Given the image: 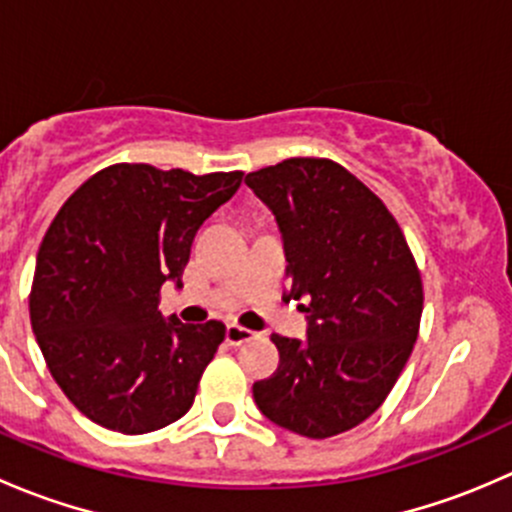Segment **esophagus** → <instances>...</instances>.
Returning a JSON list of instances; mask_svg holds the SVG:
<instances>
[{"label": "esophagus", "instance_id": "34e87169", "mask_svg": "<svg viewBox=\"0 0 512 512\" xmlns=\"http://www.w3.org/2000/svg\"><path fill=\"white\" fill-rule=\"evenodd\" d=\"M225 339H227V344H232V347H240V344H245V342H250V339H255V332H250V329L240 327V324H227Z\"/></svg>", "mask_w": 512, "mask_h": 512}]
</instances>
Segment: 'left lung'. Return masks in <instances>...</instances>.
<instances>
[{
  "mask_svg": "<svg viewBox=\"0 0 512 512\" xmlns=\"http://www.w3.org/2000/svg\"><path fill=\"white\" fill-rule=\"evenodd\" d=\"M275 213L289 292L304 299L307 342L272 334L280 366L255 381L257 409L307 438L366 421L386 401L418 337L423 285L384 203L329 158H287L247 173Z\"/></svg>",
  "mask_w": 512,
  "mask_h": 512,
  "instance_id": "8db88e82",
  "label": "left lung"
}]
</instances>
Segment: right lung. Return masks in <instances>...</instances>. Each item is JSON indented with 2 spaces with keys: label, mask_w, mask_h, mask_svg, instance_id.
<instances>
[{
  "label": "right lung",
  "mask_w": 512,
  "mask_h": 512,
  "mask_svg": "<svg viewBox=\"0 0 512 512\" xmlns=\"http://www.w3.org/2000/svg\"><path fill=\"white\" fill-rule=\"evenodd\" d=\"M242 175L116 163L51 220L29 317L54 381L98 426L158 431L193 406L225 324L165 322L160 287H183L195 232L237 193Z\"/></svg>",
  "instance_id": "1"
}]
</instances>
